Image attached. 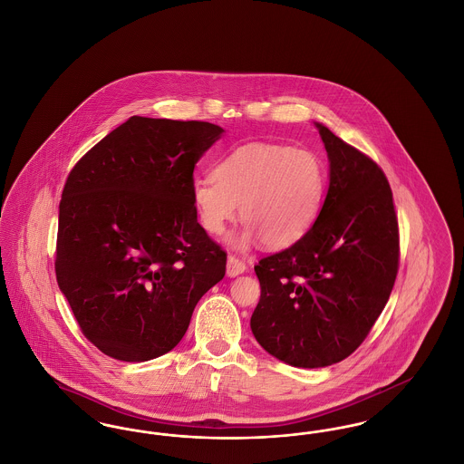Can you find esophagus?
<instances>
[{
  "label": "esophagus",
  "instance_id": "esophagus-1",
  "mask_svg": "<svg viewBox=\"0 0 464 464\" xmlns=\"http://www.w3.org/2000/svg\"><path fill=\"white\" fill-rule=\"evenodd\" d=\"M245 271H246V265L243 263L242 259H238V257H235V256H229V257H227L226 275H227L229 278L238 276V275H242Z\"/></svg>",
  "mask_w": 464,
  "mask_h": 464
}]
</instances>
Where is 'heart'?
I'll return each instance as SVG.
<instances>
[{"label":"heart","mask_w":464,"mask_h":464,"mask_svg":"<svg viewBox=\"0 0 464 464\" xmlns=\"http://www.w3.org/2000/svg\"><path fill=\"white\" fill-rule=\"evenodd\" d=\"M327 174L309 150L250 142L221 158L212 176L191 184V199L203 229L221 235L237 214L245 224L229 238L235 246L263 240L280 248L297 242L316 219Z\"/></svg>","instance_id":"heart-1"}]
</instances>
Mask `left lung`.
Listing matches in <instances>:
<instances>
[{"mask_svg":"<svg viewBox=\"0 0 464 464\" xmlns=\"http://www.w3.org/2000/svg\"><path fill=\"white\" fill-rule=\"evenodd\" d=\"M329 189L301 240L254 266L257 343L292 367L318 369L363 343L395 285L398 221L392 188L369 156L322 123Z\"/></svg>","mask_w":464,"mask_h":464,"instance_id":"8db88e82","label":"left lung"}]
</instances>
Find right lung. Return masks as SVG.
<instances>
[{
    "instance_id": "right-lung-1",
    "label": "right lung",
    "mask_w": 464,
    "mask_h": 464,
    "mask_svg": "<svg viewBox=\"0 0 464 464\" xmlns=\"http://www.w3.org/2000/svg\"><path fill=\"white\" fill-rule=\"evenodd\" d=\"M224 129L132 116L83 156L59 205L55 275L85 337L121 362L174 350L226 252L191 199L199 158Z\"/></svg>"
}]
</instances>
